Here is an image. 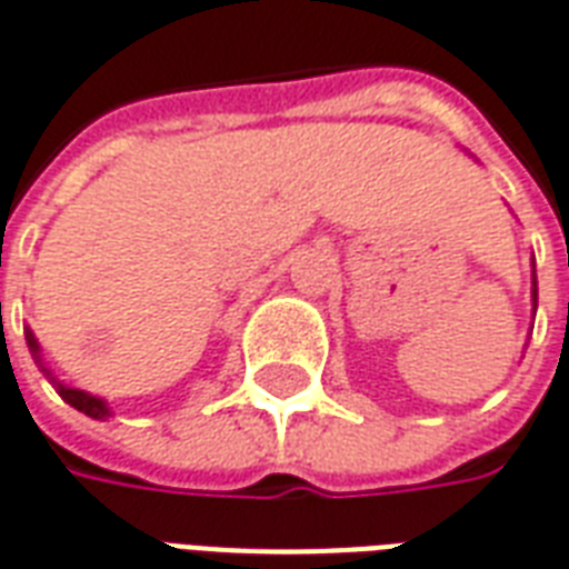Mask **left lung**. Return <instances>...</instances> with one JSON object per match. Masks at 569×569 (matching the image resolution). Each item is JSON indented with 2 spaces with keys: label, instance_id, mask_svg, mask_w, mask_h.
<instances>
[{
  "label": "left lung",
  "instance_id": "1",
  "mask_svg": "<svg viewBox=\"0 0 569 569\" xmlns=\"http://www.w3.org/2000/svg\"><path fill=\"white\" fill-rule=\"evenodd\" d=\"M533 316H536V269H533Z\"/></svg>",
  "mask_w": 569,
  "mask_h": 569
}]
</instances>
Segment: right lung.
Instances as JSON below:
<instances>
[{
    "instance_id": "right-lung-1",
    "label": "right lung",
    "mask_w": 569,
    "mask_h": 569,
    "mask_svg": "<svg viewBox=\"0 0 569 569\" xmlns=\"http://www.w3.org/2000/svg\"><path fill=\"white\" fill-rule=\"evenodd\" d=\"M23 333H27V346H30V352H33L36 365L42 368V373H46L48 380L54 382V389H58L60 398H63V401H67L70 407H76V410H82L84 417H91V420H110L112 417L110 405H107L103 398H98V395H88V392H82V389H70V386H63V382H60L58 377H54V373H51L46 365H42V356H39L42 349H39V340L33 337V330L27 328Z\"/></svg>"
}]
</instances>
